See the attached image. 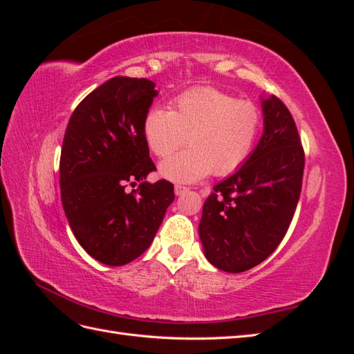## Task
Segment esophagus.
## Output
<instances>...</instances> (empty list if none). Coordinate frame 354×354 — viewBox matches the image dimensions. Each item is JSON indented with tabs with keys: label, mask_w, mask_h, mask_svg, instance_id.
Instances as JSON below:
<instances>
[{
	"label": "esophagus",
	"mask_w": 354,
	"mask_h": 354,
	"mask_svg": "<svg viewBox=\"0 0 354 354\" xmlns=\"http://www.w3.org/2000/svg\"><path fill=\"white\" fill-rule=\"evenodd\" d=\"M187 192H189V187H185V186H180V185H177V186L174 187V194H176V196L185 195V194H187Z\"/></svg>",
	"instance_id": "1"
}]
</instances>
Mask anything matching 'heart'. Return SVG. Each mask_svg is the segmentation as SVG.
Instances as JSON below:
<instances>
[{"label":"heart","mask_w":354,"mask_h":354,"mask_svg":"<svg viewBox=\"0 0 354 354\" xmlns=\"http://www.w3.org/2000/svg\"><path fill=\"white\" fill-rule=\"evenodd\" d=\"M260 128L261 113L254 103L208 87L177 95L173 111L153 106L143 120L145 140L158 156L177 151L187 136L190 149L159 164V174L176 183L236 171L250 158Z\"/></svg>","instance_id":"1"}]
</instances>
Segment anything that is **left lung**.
I'll use <instances>...</instances> for the list:
<instances>
[{
  "label": "left lung",
  "instance_id": "8db88e82",
  "mask_svg": "<svg viewBox=\"0 0 354 354\" xmlns=\"http://www.w3.org/2000/svg\"><path fill=\"white\" fill-rule=\"evenodd\" d=\"M260 100V142L241 168L214 186L198 229L207 260L229 273L252 269L277 248L301 194L304 151L292 115L276 95Z\"/></svg>",
  "mask_w": 354,
  "mask_h": 354
}]
</instances>
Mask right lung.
Returning a JSON list of instances; mask_svg holds the SVG:
<instances>
[{"mask_svg": "<svg viewBox=\"0 0 354 354\" xmlns=\"http://www.w3.org/2000/svg\"><path fill=\"white\" fill-rule=\"evenodd\" d=\"M158 95L146 78L115 77L73 111L60 155V194L71 230L106 266H124L151 246L174 201L165 180L149 183L143 120ZM140 180L127 192V184Z\"/></svg>", "mask_w": 354, "mask_h": 354, "instance_id": "obj_1", "label": "right lung"}]
</instances>
